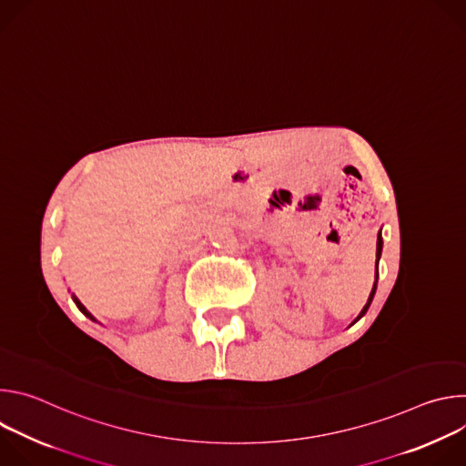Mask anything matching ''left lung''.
Here are the masks:
<instances>
[{"label":"left lung","instance_id":"8db88e82","mask_svg":"<svg viewBox=\"0 0 466 466\" xmlns=\"http://www.w3.org/2000/svg\"><path fill=\"white\" fill-rule=\"evenodd\" d=\"M381 245H383V243H381V234H378V243H376V256H378V258H380V254H381ZM374 293H376V284H374V288H372V291H370V295H369V300H367V304L363 306L360 317H363V315L367 313V309H369V306H370V302H372ZM360 317H358V319H360ZM358 319H356V320H358Z\"/></svg>","mask_w":466,"mask_h":466}]
</instances>
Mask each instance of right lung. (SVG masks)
<instances>
[{"label":"right lung","mask_w":466,"mask_h":466,"mask_svg":"<svg viewBox=\"0 0 466 466\" xmlns=\"http://www.w3.org/2000/svg\"><path fill=\"white\" fill-rule=\"evenodd\" d=\"M74 300H76V304H77V308H79V309H81V311H83V313H85V315H88V317H90V319H94V317H92V315H90V313H88V309H86V308H85V306H83V304H81V302H79V300H77V299H74Z\"/></svg>","instance_id":"right-lung-1"}]
</instances>
